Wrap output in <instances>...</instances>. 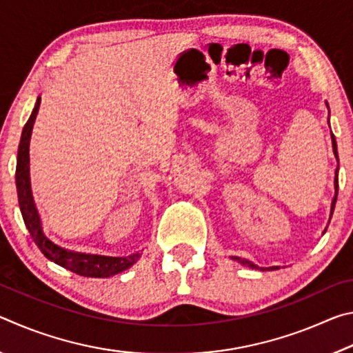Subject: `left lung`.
Instances as JSON below:
<instances>
[{"instance_id":"left-lung-1","label":"left lung","mask_w":353,"mask_h":353,"mask_svg":"<svg viewBox=\"0 0 353 353\" xmlns=\"http://www.w3.org/2000/svg\"><path fill=\"white\" fill-rule=\"evenodd\" d=\"M327 107H328V104H327ZM332 145H333V154H334V157L338 159V151H336V140H334V135H332ZM336 196H338V170H336V176H334V198H333V201H332L330 218H332L333 210H334V204H336ZM328 223H330V221H328ZM232 259H234V260H235V261H238V263H241V265H244V266H249V268H252V270H260V271H274V270H279V266H271V268H259V266H256V265H254V263H250L249 260L240 259V256H232Z\"/></svg>"}]
</instances>
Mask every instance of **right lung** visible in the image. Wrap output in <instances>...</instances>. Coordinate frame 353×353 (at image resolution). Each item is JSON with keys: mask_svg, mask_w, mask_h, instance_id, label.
<instances>
[{"mask_svg": "<svg viewBox=\"0 0 353 353\" xmlns=\"http://www.w3.org/2000/svg\"><path fill=\"white\" fill-rule=\"evenodd\" d=\"M40 107V98H37L34 110L29 117L21 132V140L19 146V155H17V193H19L20 210L25 219L29 234H31L34 243L37 244L48 260L57 263L59 266L65 268L74 274H79L82 277H98L105 279L115 276L118 272H123L134 265L140 259V254H130L128 256H110V255H98L87 252H76V250L65 249L59 246L54 241H51L43 234L41 229L40 214L37 207L34 204L32 191H31V179H29V140H31L32 126L37 117Z\"/></svg>", "mask_w": 353, "mask_h": 353, "instance_id": "1", "label": "right lung"}]
</instances>
